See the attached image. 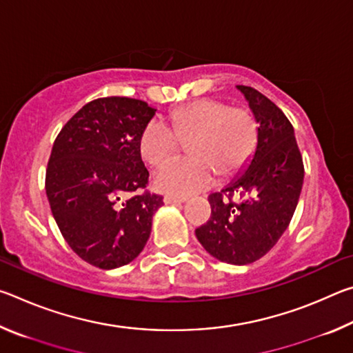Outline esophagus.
<instances>
[{"mask_svg": "<svg viewBox=\"0 0 353 353\" xmlns=\"http://www.w3.org/2000/svg\"><path fill=\"white\" fill-rule=\"evenodd\" d=\"M187 198H182V196H174V194H166L163 198L165 204H183Z\"/></svg>", "mask_w": 353, "mask_h": 353, "instance_id": "34e87169", "label": "esophagus"}]
</instances>
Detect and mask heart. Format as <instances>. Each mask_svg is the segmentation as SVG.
I'll return each mask as SVG.
<instances>
[{
	"instance_id": "heart-1",
	"label": "heart",
	"mask_w": 353,
	"mask_h": 353,
	"mask_svg": "<svg viewBox=\"0 0 353 353\" xmlns=\"http://www.w3.org/2000/svg\"><path fill=\"white\" fill-rule=\"evenodd\" d=\"M170 125L151 119L143 128L139 149L151 166H162L188 143L191 159L172 162L155 174L157 188L187 196L214 182L236 176L246 168L259 141V126L252 113L230 109L214 99H198L171 113Z\"/></svg>"
}]
</instances>
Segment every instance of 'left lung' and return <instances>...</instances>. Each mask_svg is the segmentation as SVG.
<instances>
[{"label":"left lung","mask_w":353,"mask_h":353,"mask_svg":"<svg viewBox=\"0 0 353 353\" xmlns=\"http://www.w3.org/2000/svg\"><path fill=\"white\" fill-rule=\"evenodd\" d=\"M248 101L259 141L246 168L210 196L212 216L196 229L208 254L229 265H249L270 252L294 214L303 185V162L288 118L265 94L236 85ZM238 194L240 203L230 198Z\"/></svg>","instance_id":"left-lung-1"}]
</instances>
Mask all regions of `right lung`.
<instances>
[{
    "instance_id": "obj_1",
    "label": "right lung",
    "mask_w": 353,
    "mask_h": 353,
    "mask_svg": "<svg viewBox=\"0 0 353 353\" xmlns=\"http://www.w3.org/2000/svg\"><path fill=\"white\" fill-rule=\"evenodd\" d=\"M155 112L140 99H94L52 145L45 181L52 216L70 248L101 270L139 256L163 205L162 196L139 193L149 177L139 139Z\"/></svg>"
}]
</instances>
